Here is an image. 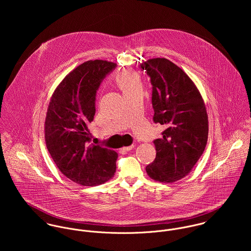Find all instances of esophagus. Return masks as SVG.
Listing matches in <instances>:
<instances>
[{"label": "esophagus", "mask_w": 251, "mask_h": 251, "mask_svg": "<svg viewBox=\"0 0 251 251\" xmlns=\"http://www.w3.org/2000/svg\"><path fill=\"white\" fill-rule=\"evenodd\" d=\"M132 149H134V145H131V146H128V147H124V148H123V150H125V151H131Z\"/></svg>", "instance_id": "34e87169"}]
</instances>
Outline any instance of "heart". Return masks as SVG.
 <instances>
[{
	"instance_id": "b5f03b06",
	"label": "heart",
	"mask_w": 251,
	"mask_h": 251,
	"mask_svg": "<svg viewBox=\"0 0 251 251\" xmlns=\"http://www.w3.org/2000/svg\"><path fill=\"white\" fill-rule=\"evenodd\" d=\"M115 83L125 97L140 92L143 89L140 75L131 69H124L118 72L115 76Z\"/></svg>"
}]
</instances>
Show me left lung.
Segmentation results:
<instances>
[{"label":"left lung","instance_id":"1","mask_svg":"<svg viewBox=\"0 0 251 251\" xmlns=\"http://www.w3.org/2000/svg\"><path fill=\"white\" fill-rule=\"evenodd\" d=\"M140 67L152 85L153 122L166 127L163 137L153 141L156 156L146 171L156 181L175 182L190 173L206 148L205 102L194 82L171 61L153 58Z\"/></svg>","mask_w":251,"mask_h":251}]
</instances>
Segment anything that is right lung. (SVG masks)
I'll return each instance as SVG.
<instances>
[{"label": "right lung", "mask_w": 251, "mask_h": 251, "mask_svg": "<svg viewBox=\"0 0 251 251\" xmlns=\"http://www.w3.org/2000/svg\"><path fill=\"white\" fill-rule=\"evenodd\" d=\"M116 64L87 61L70 72L55 89L45 117L47 150L59 170L72 181L95 186L112 179L118 153L89 145L88 126L96 113V94Z\"/></svg>", "instance_id": "right-lung-1"}]
</instances>
